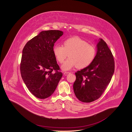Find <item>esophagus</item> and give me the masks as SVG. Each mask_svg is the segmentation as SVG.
<instances>
[{
	"label": "esophagus",
	"instance_id": "obj_1",
	"mask_svg": "<svg viewBox=\"0 0 132 132\" xmlns=\"http://www.w3.org/2000/svg\"><path fill=\"white\" fill-rule=\"evenodd\" d=\"M69 74H70V72H65L64 73V75L65 76L68 75H69Z\"/></svg>",
	"mask_w": 132,
	"mask_h": 132
}]
</instances>
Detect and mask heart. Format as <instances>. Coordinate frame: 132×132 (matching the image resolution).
I'll return each instance as SVG.
<instances>
[{"label":"heart","mask_w":132,"mask_h":132,"mask_svg":"<svg viewBox=\"0 0 132 132\" xmlns=\"http://www.w3.org/2000/svg\"><path fill=\"white\" fill-rule=\"evenodd\" d=\"M57 61L62 64L68 56L69 58L62 66L64 70H69L77 66L79 69L89 66L94 59L96 50L94 46L78 37L65 39L63 46L56 45L53 48Z\"/></svg>","instance_id":"obj_1"}]
</instances>
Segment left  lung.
Here are the masks:
<instances>
[{
	"label": "left lung",
	"mask_w": 132,
	"mask_h": 132,
	"mask_svg": "<svg viewBox=\"0 0 132 132\" xmlns=\"http://www.w3.org/2000/svg\"><path fill=\"white\" fill-rule=\"evenodd\" d=\"M94 59L88 67L75 73L74 92L79 101L89 103L98 99L111 81L114 72L113 54L101 38Z\"/></svg>",
	"instance_id": "left-lung-1"
}]
</instances>
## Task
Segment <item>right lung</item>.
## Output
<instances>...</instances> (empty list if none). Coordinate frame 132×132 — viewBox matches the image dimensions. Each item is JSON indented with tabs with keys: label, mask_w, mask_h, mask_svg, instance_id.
I'll return each instance as SVG.
<instances>
[{
	"label": "right lung",
	"mask_w": 132,
	"mask_h": 132,
	"mask_svg": "<svg viewBox=\"0 0 132 132\" xmlns=\"http://www.w3.org/2000/svg\"><path fill=\"white\" fill-rule=\"evenodd\" d=\"M63 31H41L26 44L22 51L20 72L29 91L36 97L45 99L55 91L62 77L53 48Z\"/></svg>",
	"instance_id": "obj_1"
}]
</instances>
